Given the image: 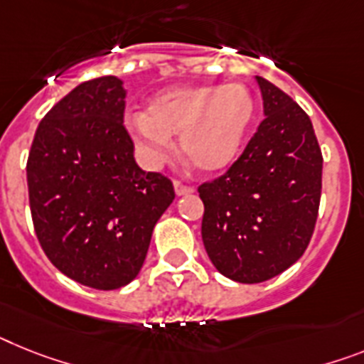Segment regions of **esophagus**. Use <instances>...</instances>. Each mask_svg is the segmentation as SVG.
<instances>
[{"label": "esophagus", "instance_id": "1", "mask_svg": "<svg viewBox=\"0 0 364 364\" xmlns=\"http://www.w3.org/2000/svg\"><path fill=\"white\" fill-rule=\"evenodd\" d=\"M173 191H176L177 196H187V194H192V192H194V188L187 187V185H183V183H179V181H176L173 183Z\"/></svg>", "mask_w": 364, "mask_h": 364}]
</instances>
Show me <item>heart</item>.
Returning <instances> with one entry per match:
<instances>
[{"label":"heart","mask_w":364,"mask_h":364,"mask_svg":"<svg viewBox=\"0 0 364 364\" xmlns=\"http://www.w3.org/2000/svg\"><path fill=\"white\" fill-rule=\"evenodd\" d=\"M255 114V97L242 83L166 88L151 97L144 114L125 120L144 163L155 166L179 135V151L201 173L233 164Z\"/></svg>","instance_id":"obj_1"}]
</instances>
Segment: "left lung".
I'll use <instances>...</instances> for the list:
<instances>
[{"label": "left lung", "mask_w": 364, "mask_h": 364, "mask_svg": "<svg viewBox=\"0 0 364 364\" xmlns=\"http://www.w3.org/2000/svg\"><path fill=\"white\" fill-rule=\"evenodd\" d=\"M255 79L267 118L239 161L198 188L210 262L248 285L272 279L304 255L322 191V154L309 116L276 85Z\"/></svg>", "instance_id": "obj_1"}]
</instances>
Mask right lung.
Here are the masks:
<instances>
[{"label": "right lung", "instance_id": "right-lung-1", "mask_svg": "<svg viewBox=\"0 0 364 364\" xmlns=\"http://www.w3.org/2000/svg\"><path fill=\"white\" fill-rule=\"evenodd\" d=\"M114 75L75 87L38 124L27 159L33 224L53 267L97 291L139 276L172 181L144 172L124 127Z\"/></svg>", "mask_w": 364, "mask_h": 364}]
</instances>
